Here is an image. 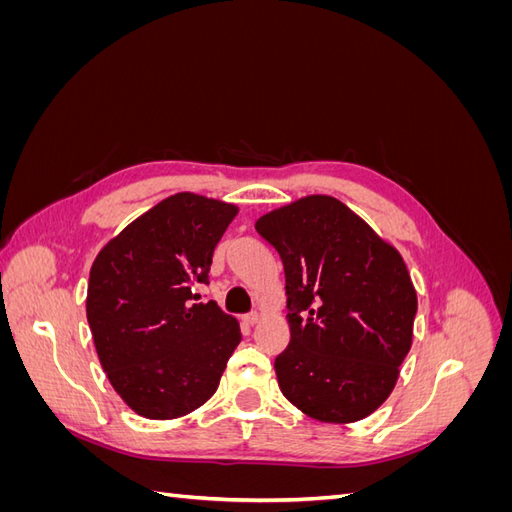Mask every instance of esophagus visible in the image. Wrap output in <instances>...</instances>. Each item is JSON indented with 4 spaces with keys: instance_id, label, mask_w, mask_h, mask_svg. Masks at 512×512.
<instances>
[{
    "instance_id": "esophagus-1",
    "label": "esophagus",
    "mask_w": 512,
    "mask_h": 512,
    "mask_svg": "<svg viewBox=\"0 0 512 512\" xmlns=\"http://www.w3.org/2000/svg\"><path fill=\"white\" fill-rule=\"evenodd\" d=\"M260 320V314L258 312H250V314H245L243 316V322L245 324H252V327H254V324Z\"/></svg>"
}]
</instances>
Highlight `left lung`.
<instances>
[{"label":"left lung","mask_w":512,"mask_h":512,"mask_svg":"<svg viewBox=\"0 0 512 512\" xmlns=\"http://www.w3.org/2000/svg\"><path fill=\"white\" fill-rule=\"evenodd\" d=\"M284 262L290 344L275 359L292 406L354 423L391 395L412 346L416 290L406 262L342 200L314 194L256 222Z\"/></svg>","instance_id":"obj_1"}]
</instances>
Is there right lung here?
I'll return each instance as SVG.
<instances>
[{"instance_id":"obj_1","label":"right lung","mask_w":512,"mask_h":512,"mask_svg":"<svg viewBox=\"0 0 512 512\" xmlns=\"http://www.w3.org/2000/svg\"><path fill=\"white\" fill-rule=\"evenodd\" d=\"M239 209L179 192L108 241L89 271L87 322L117 395L145 418L190 414L215 393L239 322L200 301L213 250Z\"/></svg>"}]
</instances>
